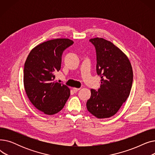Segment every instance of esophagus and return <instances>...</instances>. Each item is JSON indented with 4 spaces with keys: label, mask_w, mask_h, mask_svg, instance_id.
<instances>
[{
    "label": "esophagus",
    "mask_w": 155,
    "mask_h": 155,
    "mask_svg": "<svg viewBox=\"0 0 155 155\" xmlns=\"http://www.w3.org/2000/svg\"><path fill=\"white\" fill-rule=\"evenodd\" d=\"M79 90H80V88H73V91L74 92H77Z\"/></svg>",
    "instance_id": "esophagus-1"
}]
</instances>
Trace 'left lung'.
<instances>
[{
	"label": "left lung",
	"mask_w": 155,
	"mask_h": 155,
	"mask_svg": "<svg viewBox=\"0 0 155 155\" xmlns=\"http://www.w3.org/2000/svg\"><path fill=\"white\" fill-rule=\"evenodd\" d=\"M89 41L95 48L96 70L101 84L97 91L91 89L87 108L97 118H109L116 114L129 95L133 80L131 64L110 41L100 38Z\"/></svg>",
	"instance_id": "obj_1"
}]
</instances>
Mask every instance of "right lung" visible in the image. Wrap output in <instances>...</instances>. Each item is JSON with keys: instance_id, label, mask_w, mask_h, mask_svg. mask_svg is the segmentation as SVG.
Wrapping results in <instances>:
<instances>
[{"instance_id": "obj_1", "label": "right lung", "mask_w": 155, "mask_h": 155, "mask_svg": "<svg viewBox=\"0 0 155 155\" xmlns=\"http://www.w3.org/2000/svg\"><path fill=\"white\" fill-rule=\"evenodd\" d=\"M73 43L67 38L47 41L32 49L24 64L23 81L28 97L45 114L60 112L70 97V88L55 82L54 74L61 68L63 51Z\"/></svg>"}]
</instances>
